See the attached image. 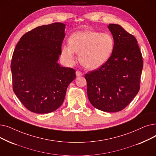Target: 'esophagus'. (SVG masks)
I'll return each instance as SVG.
<instances>
[{"mask_svg": "<svg viewBox=\"0 0 156 156\" xmlns=\"http://www.w3.org/2000/svg\"><path fill=\"white\" fill-rule=\"evenodd\" d=\"M76 76H82V73L79 71H76Z\"/></svg>", "mask_w": 156, "mask_h": 156, "instance_id": "esophagus-1", "label": "esophagus"}]
</instances>
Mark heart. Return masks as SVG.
<instances>
[{"instance_id":"1","label":"heart","mask_w":156,"mask_h":156,"mask_svg":"<svg viewBox=\"0 0 156 156\" xmlns=\"http://www.w3.org/2000/svg\"><path fill=\"white\" fill-rule=\"evenodd\" d=\"M69 45L62 46V54L67 63L73 64L74 52L79 54V61L85 68L96 69L104 65L114 50V39L108 33L85 30L73 34Z\"/></svg>"}]
</instances>
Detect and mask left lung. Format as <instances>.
I'll use <instances>...</instances> for the list:
<instances>
[{
    "label": "left lung",
    "instance_id": "obj_1",
    "mask_svg": "<svg viewBox=\"0 0 156 156\" xmlns=\"http://www.w3.org/2000/svg\"><path fill=\"white\" fill-rule=\"evenodd\" d=\"M114 50L99 69L85 74L87 96L92 105L106 112L123 110L140 90L143 59L134 36L117 24H109Z\"/></svg>",
    "mask_w": 156,
    "mask_h": 156
}]
</instances>
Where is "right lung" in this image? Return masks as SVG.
<instances>
[{
	"instance_id": "right-lung-1",
	"label": "right lung",
	"mask_w": 156,
	"mask_h": 156,
	"mask_svg": "<svg viewBox=\"0 0 156 156\" xmlns=\"http://www.w3.org/2000/svg\"><path fill=\"white\" fill-rule=\"evenodd\" d=\"M65 27L58 22L37 27L20 38L13 52V91L32 112L48 113L58 109L76 78L75 70L57 62Z\"/></svg>"
}]
</instances>
